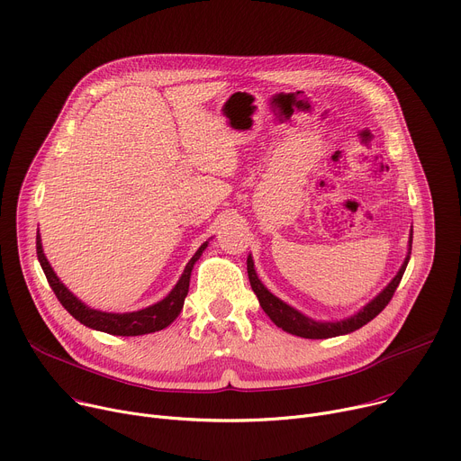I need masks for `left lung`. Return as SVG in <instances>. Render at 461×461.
<instances>
[{
  "mask_svg": "<svg viewBox=\"0 0 461 461\" xmlns=\"http://www.w3.org/2000/svg\"><path fill=\"white\" fill-rule=\"evenodd\" d=\"M411 240H413V230L410 231V240H408V254L406 259L402 263V267L398 268L394 278L369 302L365 303L363 308L341 321H315L308 315H303L302 312L294 310L293 305L285 303L284 300H280L276 294H272L258 278V272L254 267V259L252 254L247 259V268H249V278H250V285L252 291L256 293L259 305L263 308V312L268 315V319L282 328L287 333L303 337V339H328V337H337V335H347L350 331L359 330L361 326H365L366 322H371L384 308L389 303V300L393 298L398 284H401L404 270L408 267L410 261V254H411Z\"/></svg>",
  "mask_w": 461,
  "mask_h": 461,
  "instance_id": "1",
  "label": "left lung"
}]
</instances>
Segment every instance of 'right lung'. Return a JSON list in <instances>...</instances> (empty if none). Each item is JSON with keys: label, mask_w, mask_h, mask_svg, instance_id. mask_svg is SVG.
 Listing matches in <instances>:
<instances>
[{"label": "right lung", "mask_w": 461, "mask_h": 461, "mask_svg": "<svg viewBox=\"0 0 461 461\" xmlns=\"http://www.w3.org/2000/svg\"><path fill=\"white\" fill-rule=\"evenodd\" d=\"M205 249H207V240L191 258L185 270H183V274H181V278L177 280L174 289L163 300H159L158 303H151V305H148V308L139 310V312L109 313V312L88 308L85 302H81L63 282L57 278V274L53 272L50 261L44 256L41 235H37V256H39L41 267L46 274L48 284L53 289L57 300L63 303V308L86 328L105 331L111 335H122V337H133V335L159 331L176 321V317L183 310V302H185V296L189 293V282H191V272L194 268V263L200 259V256L203 254Z\"/></svg>", "instance_id": "obj_1"}]
</instances>
